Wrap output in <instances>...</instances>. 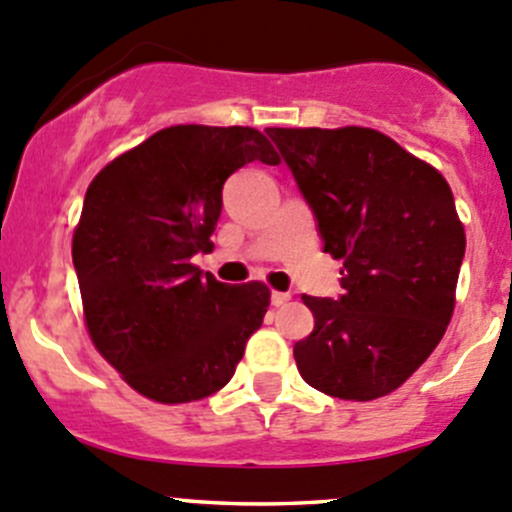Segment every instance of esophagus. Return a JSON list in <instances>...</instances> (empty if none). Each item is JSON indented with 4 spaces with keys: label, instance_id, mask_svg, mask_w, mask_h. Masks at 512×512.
I'll use <instances>...</instances> for the list:
<instances>
[{
    "label": "esophagus",
    "instance_id": "34e87169",
    "mask_svg": "<svg viewBox=\"0 0 512 512\" xmlns=\"http://www.w3.org/2000/svg\"><path fill=\"white\" fill-rule=\"evenodd\" d=\"M289 297H292L289 292H272V307H282V304L289 302Z\"/></svg>",
    "mask_w": 512,
    "mask_h": 512
}]
</instances>
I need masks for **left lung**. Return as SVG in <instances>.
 I'll return each instance as SVG.
<instances>
[{"label":"left lung","instance_id":"left-lung-1","mask_svg":"<svg viewBox=\"0 0 512 512\" xmlns=\"http://www.w3.org/2000/svg\"><path fill=\"white\" fill-rule=\"evenodd\" d=\"M344 262L337 299L307 297L314 329L294 344L302 379L347 401L399 389L451 322L466 255L446 178L371 128H267Z\"/></svg>","mask_w":512,"mask_h":512}]
</instances>
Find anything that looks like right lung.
I'll return each mask as SVG.
<instances>
[{"mask_svg": "<svg viewBox=\"0 0 512 512\" xmlns=\"http://www.w3.org/2000/svg\"><path fill=\"white\" fill-rule=\"evenodd\" d=\"M252 160L280 163L255 128L170 126L86 190L71 245L86 327L126 384L158 404L223 389L270 307L262 282L225 285L190 262L213 250L225 180Z\"/></svg>", "mask_w": 512, "mask_h": 512, "instance_id": "obj_1", "label": "right lung"}]
</instances>
